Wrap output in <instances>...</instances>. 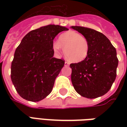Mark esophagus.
<instances>
[{"mask_svg": "<svg viewBox=\"0 0 127 127\" xmlns=\"http://www.w3.org/2000/svg\"><path fill=\"white\" fill-rule=\"evenodd\" d=\"M64 65H65V66H69V63H68V62H67V61H65V63H64Z\"/></svg>", "mask_w": 127, "mask_h": 127, "instance_id": "1", "label": "esophagus"}]
</instances>
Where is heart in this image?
I'll list each match as a JSON object with an SVG mask.
<instances>
[{
  "label": "heart",
  "mask_w": 127,
  "mask_h": 127,
  "mask_svg": "<svg viewBox=\"0 0 127 127\" xmlns=\"http://www.w3.org/2000/svg\"><path fill=\"white\" fill-rule=\"evenodd\" d=\"M52 49L56 53H59L61 49L64 56L73 63H80L87 59L89 54L90 43L88 39L80 33L69 30L61 34L58 42H54Z\"/></svg>",
  "instance_id": "1"
}]
</instances>
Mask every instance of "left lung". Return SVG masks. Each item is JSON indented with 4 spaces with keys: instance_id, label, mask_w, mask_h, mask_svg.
<instances>
[{
    "instance_id": "1",
    "label": "left lung",
    "mask_w": 127,
    "mask_h": 127,
    "mask_svg": "<svg viewBox=\"0 0 127 127\" xmlns=\"http://www.w3.org/2000/svg\"><path fill=\"white\" fill-rule=\"evenodd\" d=\"M71 28L82 34L90 43L87 59L70 65L74 89L79 95L90 99L102 96L110 90L117 76L116 49L101 32L80 26Z\"/></svg>"
}]
</instances>
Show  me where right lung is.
<instances>
[{
  "instance_id": "1",
  "label": "right lung",
  "mask_w": 127,
  "mask_h": 127,
  "mask_svg": "<svg viewBox=\"0 0 127 127\" xmlns=\"http://www.w3.org/2000/svg\"><path fill=\"white\" fill-rule=\"evenodd\" d=\"M68 28L49 25L32 30L15 51L11 80L23 99L39 102L50 94L65 61L54 57V39Z\"/></svg>"
}]
</instances>
